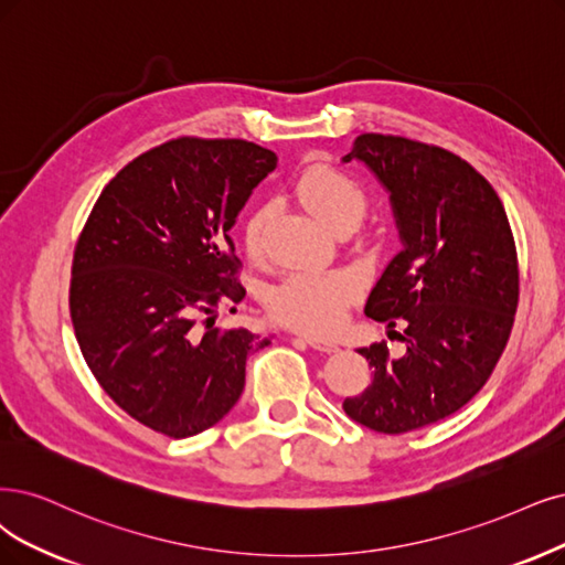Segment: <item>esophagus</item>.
I'll return each instance as SVG.
<instances>
[{
  "label": "esophagus",
  "mask_w": 565,
  "mask_h": 565,
  "mask_svg": "<svg viewBox=\"0 0 565 565\" xmlns=\"http://www.w3.org/2000/svg\"><path fill=\"white\" fill-rule=\"evenodd\" d=\"M294 340H302V342L309 344L311 349L323 351V353L338 351V344H335V342H328V340H321V338H315V335H294Z\"/></svg>",
  "instance_id": "1"
}]
</instances>
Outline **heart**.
<instances>
[{
    "mask_svg": "<svg viewBox=\"0 0 565 565\" xmlns=\"http://www.w3.org/2000/svg\"><path fill=\"white\" fill-rule=\"evenodd\" d=\"M296 195L307 212L326 227L356 225L365 214V193L356 179L330 164H311L296 181ZM267 225V209L250 214L244 225L248 256H258ZM359 284L344 269L294 271L269 290V317L311 335H326L342 323L347 305L356 298Z\"/></svg>",
    "mask_w": 565,
    "mask_h": 565,
    "instance_id": "obj_1",
    "label": "heart"
}]
</instances>
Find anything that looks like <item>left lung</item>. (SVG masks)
Returning a JSON list of instances; mask_svg holds the SVG:
<instances>
[{
	"instance_id": "8db88e82",
	"label": "left lung",
	"mask_w": 565,
	"mask_h": 565,
	"mask_svg": "<svg viewBox=\"0 0 565 565\" xmlns=\"http://www.w3.org/2000/svg\"><path fill=\"white\" fill-rule=\"evenodd\" d=\"M344 162L361 160L391 195L403 250L370 290L365 315L401 323L407 351L359 349L370 386L342 403L361 426L401 435L470 403L508 347L519 302L512 227L493 185L440 146L361 135Z\"/></svg>"
}]
</instances>
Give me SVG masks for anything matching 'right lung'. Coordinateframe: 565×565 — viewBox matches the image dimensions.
Returning a JSON list of instances; mask_svg holds the SVG:
<instances>
[{"instance_id":"1","label":"right lung","mask_w":565,"mask_h":565,"mask_svg":"<svg viewBox=\"0 0 565 565\" xmlns=\"http://www.w3.org/2000/svg\"><path fill=\"white\" fill-rule=\"evenodd\" d=\"M275 167L244 139L164 141L104 185L81 230L76 340L99 386L146 428L179 440L218 424L244 391L246 356L271 342L214 319L246 296L230 227Z\"/></svg>"}]
</instances>
